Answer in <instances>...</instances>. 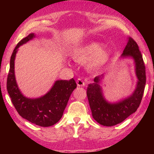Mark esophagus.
Here are the masks:
<instances>
[{"label":"esophagus","mask_w":154,"mask_h":154,"mask_svg":"<svg viewBox=\"0 0 154 154\" xmlns=\"http://www.w3.org/2000/svg\"><path fill=\"white\" fill-rule=\"evenodd\" d=\"M76 83L78 86H84L85 85V82L81 79H79L76 81Z\"/></svg>","instance_id":"34e87169"}]
</instances>
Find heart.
Masks as SVG:
<instances>
[{"mask_svg": "<svg viewBox=\"0 0 154 154\" xmlns=\"http://www.w3.org/2000/svg\"><path fill=\"white\" fill-rule=\"evenodd\" d=\"M111 54V50L108 48H101L100 43L92 42L77 48L73 52V58L79 63L89 60L88 67L96 69L104 66L110 59Z\"/></svg>", "mask_w": 154, "mask_h": 154, "instance_id": "b5f03b06", "label": "heart"}]
</instances>
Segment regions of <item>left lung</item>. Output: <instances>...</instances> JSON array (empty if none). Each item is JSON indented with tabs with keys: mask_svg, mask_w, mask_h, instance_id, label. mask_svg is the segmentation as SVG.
I'll use <instances>...</instances> for the list:
<instances>
[{
	"mask_svg": "<svg viewBox=\"0 0 154 154\" xmlns=\"http://www.w3.org/2000/svg\"><path fill=\"white\" fill-rule=\"evenodd\" d=\"M121 57H131L135 62L136 75L138 82L133 94L120 102L110 104L104 100L100 84L102 76H96L94 83L90 84L87 89L88 102L93 119L104 126H113L123 122L135 112L142 100L146 85V68L138 45L133 38L129 36L128 43Z\"/></svg>",
	"mask_w": 154,
	"mask_h": 154,
	"instance_id": "1",
	"label": "left lung"
}]
</instances>
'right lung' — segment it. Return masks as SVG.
Masks as SVG:
<instances>
[{
	"label": "right lung",
	"instance_id": "add662e5",
	"mask_svg": "<svg viewBox=\"0 0 154 154\" xmlns=\"http://www.w3.org/2000/svg\"><path fill=\"white\" fill-rule=\"evenodd\" d=\"M34 36L33 33H30L21 40L13 50L7 79V90L14 108L23 119L41 127H49L62 117L69 97L77 85L73 79L69 81L61 80L57 81L52 89L41 97L29 99L22 95L14 76V58L17 48Z\"/></svg>",
	"mask_w": 154,
	"mask_h": 154
}]
</instances>
